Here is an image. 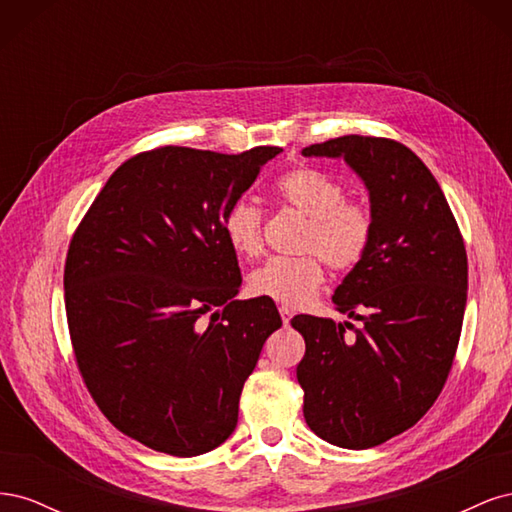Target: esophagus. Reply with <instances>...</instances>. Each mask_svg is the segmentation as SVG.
Wrapping results in <instances>:
<instances>
[{
    "mask_svg": "<svg viewBox=\"0 0 512 512\" xmlns=\"http://www.w3.org/2000/svg\"><path fill=\"white\" fill-rule=\"evenodd\" d=\"M280 316H282V322L288 327V322H290V318H292V309H290L288 305H282V307H280Z\"/></svg>",
    "mask_w": 512,
    "mask_h": 512,
    "instance_id": "obj_1",
    "label": "esophagus"
}]
</instances>
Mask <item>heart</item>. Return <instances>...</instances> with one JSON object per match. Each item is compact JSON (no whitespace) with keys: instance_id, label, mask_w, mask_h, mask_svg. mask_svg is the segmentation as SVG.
<instances>
[{"instance_id":"b5f03b06","label":"heart","mask_w":512,"mask_h":512,"mask_svg":"<svg viewBox=\"0 0 512 512\" xmlns=\"http://www.w3.org/2000/svg\"><path fill=\"white\" fill-rule=\"evenodd\" d=\"M284 207L305 215L301 256H277L250 275V290L275 303L299 307L312 301L333 271L346 273L365 260L374 241V211L361 200L346 198L344 185L318 168L299 166L275 183ZM230 250L243 258L262 252V211L247 198H237L222 218Z\"/></svg>"}]
</instances>
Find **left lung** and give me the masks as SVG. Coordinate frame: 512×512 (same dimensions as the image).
<instances>
[{
	"instance_id": "8db88e82",
	"label": "left lung",
	"mask_w": 512,
	"mask_h": 512,
	"mask_svg": "<svg viewBox=\"0 0 512 512\" xmlns=\"http://www.w3.org/2000/svg\"><path fill=\"white\" fill-rule=\"evenodd\" d=\"M344 158L371 200L369 252L333 294L363 322L294 316L303 416L318 438L363 451L416 425L451 374L468 299V256L436 177L393 138L348 134L303 149ZM352 330V336L345 331Z\"/></svg>"
}]
</instances>
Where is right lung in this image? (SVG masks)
<instances>
[{"label":"right lung","instance_id":"right-lung-1","mask_svg":"<svg viewBox=\"0 0 512 512\" xmlns=\"http://www.w3.org/2000/svg\"><path fill=\"white\" fill-rule=\"evenodd\" d=\"M280 151L136 153L74 230L64 288L76 365L108 421L153 451L196 457L226 442L282 327L271 299H235L241 271L222 230Z\"/></svg>","mask_w":512,"mask_h":512}]
</instances>
